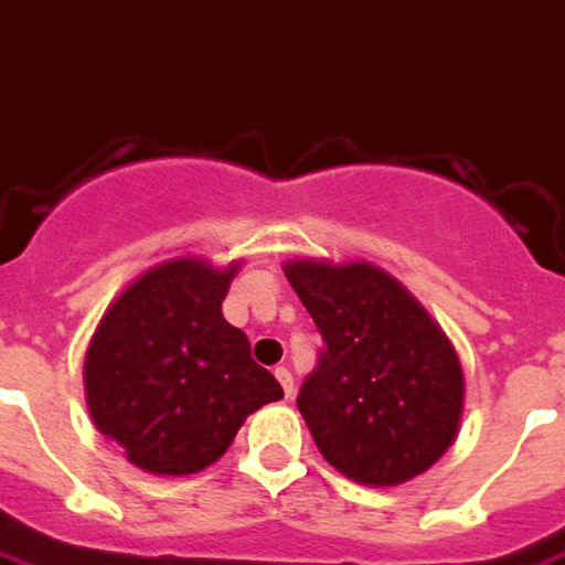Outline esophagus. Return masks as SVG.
<instances>
[{
  "label": "esophagus",
  "mask_w": 565,
  "mask_h": 565,
  "mask_svg": "<svg viewBox=\"0 0 565 565\" xmlns=\"http://www.w3.org/2000/svg\"><path fill=\"white\" fill-rule=\"evenodd\" d=\"M275 379L281 382L284 394H287V397H294V376H290V370H287V366H278V370H275Z\"/></svg>",
  "instance_id": "esophagus-1"
}]
</instances>
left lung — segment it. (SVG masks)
I'll list each match as a JSON object with an SVG mask.
<instances>
[{"label": "left lung", "instance_id": "1", "mask_svg": "<svg viewBox=\"0 0 565 565\" xmlns=\"http://www.w3.org/2000/svg\"><path fill=\"white\" fill-rule=\"evenodd\" d=\"M284 275L323 337L296 397L321 456L364 487L425 475L461 428L465 373L404 284L364 259L296 256Z\"/></svg>", "mask_w": 565, "mask_h": 565}]
</instances>
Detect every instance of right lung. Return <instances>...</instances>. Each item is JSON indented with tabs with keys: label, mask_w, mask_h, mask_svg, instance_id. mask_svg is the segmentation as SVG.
<instances>
[{
	"label": "right lung",
	"mask_w": 565,
	"mask_h": 565,
	"mask_svg": "<svg viewBox=\"0 0 565 565\" xmlns=\"http://www.w3.org/2000/svg\"><path fill=\"white\" fill-rule=\"evenodd\" d=\"M242 259L173 256L109 302L85 351V401L97 431L146 475L211 468L259 406L284 388L223 318Z\"/></svg>",
	"instance_id": "obj_1"
}]
</instances>
